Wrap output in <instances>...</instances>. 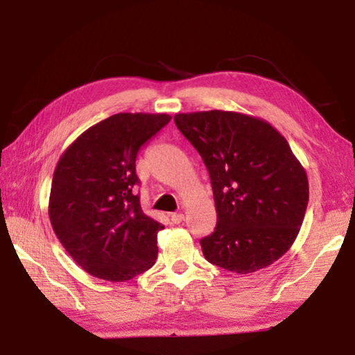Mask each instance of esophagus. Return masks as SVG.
<instances>
[{
  "mask_svg": "<svg viewBox=\"0 0 355 355\" xmlns=\"http://www.w3.org/2000/svg\"><path fill=\"white\" fill-rule=\"evenodd\" d=\"M184 219V214L183 213H172L171 214V220L173 222V224H180V222H182Z\"/></svg>",
  "mask_w": 355,
  "mask_h": 355,
  "instance_id": "1",
  "label": "esophagus"
}]
</instances>
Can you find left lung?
<instances>
[{
    "label": "left lung",
    "mask_w": 355,
    "mask_h": 355,
    "mask_svg": "<svg viewBox=\"0 0 355 355\" xmlns=\"http://www.w3.org/2000/svg\"><path fill=\"white\" fill-rule=\"evenodd\" d=\"M177 128L205 163L218 213L200 239L209 263L238 274L291 248L309 203V180L290 146L261 119L232 111L177 114Z\"/></svg>",
    "instance_id": "8db88e82"
}]
</instances>
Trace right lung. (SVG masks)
I'll return each instance as SVG.
<instances>
[{
  "label": "right lung",
  "mask_w": 355,
  "mask_h": 355,
  "mask_svg": "<svg viewBox=\"0 0 355 355\" xmlns=\"http://www.w3.org/2000/svg\"><path fill=\"white\" fill-rule=\"evenodd\" d=\"M169 122L167 114H114L84 131L58 161L48 205L53 230L94 277L125 282L155 264L164 225L142 211L136 156Z\"/></svg>",
  "instance_id": "obj_1"
}]
</instances>
